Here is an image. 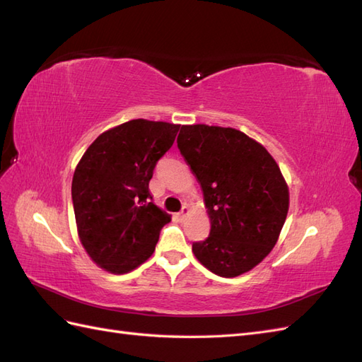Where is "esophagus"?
Returning <instances> with one entry per match:
<instances>
[{
	"label": "esophagus",
	"instance_id": "1",
	"mask_svg": "<svg viewBox=\"0 0 362 362\" xmlns=\"http://www.w3.org/2000/svg\"><path fill=\"white\" fill-rule=\"evenodd\" d=\"M189 211H190V208H189L187 205H184V206H182V210H181V213H180V217H181V218H184L185 216L189 214Z\"/></svg>",
	"mask_w": 362,
	"mask_h": 362
}]
</instances>
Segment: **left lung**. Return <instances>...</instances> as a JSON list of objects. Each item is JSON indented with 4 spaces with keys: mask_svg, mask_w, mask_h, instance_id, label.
I'll return each mask as SVG.
<instances>
[{
    "mask_svg": "<svg viewBox=\"0 0 362 362\" xmlns=\"http://www.w3.org/2000/svg\"><path fill=\"white\" fill-rule=\"evenodd\" d=\"M177 141L211 222L193 254L214 275H243L270 254L287 218L288 185L278 163L235 128L182 125Z\"/></svg>",
    "mask_w": 362,
    "mask_h": 362,
    "instance_id": "obj_1",
    "label": "left lung"
}]
</instances>
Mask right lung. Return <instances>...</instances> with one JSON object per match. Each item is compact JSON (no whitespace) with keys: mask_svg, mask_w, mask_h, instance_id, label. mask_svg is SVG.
<instances>
[{"mask_svg":"<svg viewBox=\"0 0 362 362\" xmlns=\"http://www.w3.org/2000/svg\"><path fill=\"white\" fill-rule=\"evenodd\" d=\"M181 125L133 119L104 131L86 149L72 178L80 242L101 269L124 275L154 254L170 214L151 202L157 161Z\"/></svg>","mask_w":362,"mask_h":362,"instance_id":"right-lung-1","label":"right lung"}]
</instances>
